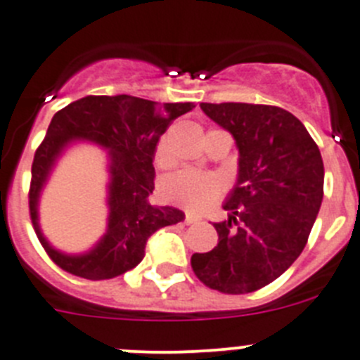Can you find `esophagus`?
Returning a JSON list of instances; mask_svg holds the SVG:
<instances>
[{"mask_svg":"<svg viewBox=\"0 0 360 360\" xmlns=\"http://www.w3.org/2000/svg\"><path fill=\"white\" fill-rule=\"evenodd\" d=\"M196 221H200L198 216H195V214H186V224H187V225L196 224Z\"/></svg>","mask_w":360,"mask_h":360,"instance_id":"obj_1","label":"esophagus"}]
</instances>
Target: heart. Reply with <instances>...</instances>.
<instances>
[{
	"label": "heart",
	"instance_id": "1",
	"mask_svg": "<svg viewBox=\"0 0 360 360\" xmlns=\"http://www.w3.org/2000/svg\"><path fill=\"white\" fill-rule=\"evenodd\" d=\"M155 162L158 165H167L169 162V148L165 141H160L158 144L155 151ZM160 193L165 200L182 205L189 211H203L219 196L221 182L212 174L182 169L164 178V182L160 184Z\"/></svg>",
	"mask_w": 360,
	"mask_h": 360
}]
</instances>
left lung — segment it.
Instances as JSON below:
<instances>
[{"instance_id":"left-lung-1","label":"left lung","mask_w":360,"mask_h":360,"mask_svg":"<svg viewBox=\"0 0 360 360\" xmlns=\"http://www.w3.org/2000/svg\"><path fill=\"white\" fill-rule=\"evenodd\" d=\"M236 141L238 178L214 224L218 245L191 266L209 288L249 294L278 279L303 252L323 202L324 165L303 122L278 106L200 104Z\"/></svg>"}]
</instances>
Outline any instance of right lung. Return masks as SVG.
<instances>
[{"instance_id":"add662e5","label":"right lung","mask_w":360,"mask_h":360,"mask_svg":"<svg viewBox=\"0 0 360 360\" xmlns=\"http://www.w3.org/2000/svg\"><path fill=\"white\" fill-rule=\"evenodd\" d=\"M193 103L146 101L131 95H88L53 115L32 164L28 193L30 218L52 262L79 278L111 279L144 259L146 243L158 229L186 218L180 209L149 202L155 189V151L160 136ZM90 141L108 151V225L88 253L66 255L44 238L39 227V198L60 155L75 141Z\"/></svg>"}]
</instances>
